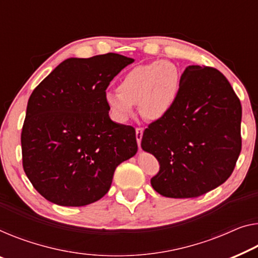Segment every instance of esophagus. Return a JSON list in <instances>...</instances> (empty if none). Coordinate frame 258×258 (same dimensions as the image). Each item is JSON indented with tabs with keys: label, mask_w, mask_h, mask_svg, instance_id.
<instances>
[{
	"label": "esophagus",
	"mask_w": 258,
	"mask_h": 258,
	"mask_svg": "<svg viewBox=\"0 0 258 258\" xmlns=\"http://www.w3.org/2000/svg\"><path fill=\"white\" fill-rule=\"evenodd\" d=\"M142 136H144V130H142L141 127L136 128V138H137V142H138V146H139V148H140Z\"/></svg>",
	"instance_id": "obj_1"
}]
</instances>
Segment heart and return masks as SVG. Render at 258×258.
<instances>
[{
	"label": "heart",
	"instance_id": "1",
	"mask_svg": "<svg viewBox=\"0 0 258 258\" xmlns=\"http://www.w3.org/2000/svg\"><path fill=\"white\" fill-rule=\"evenodd\" d=\"M180 74L170 61H153L140 64L126 73L118 91H107L105 104L111 116L125 122L139 103L140 113L149 120L167 116L178 97Z\"/></svg>",
	"mask_w": 258,
	"mask_h": 258
}]
</instances>
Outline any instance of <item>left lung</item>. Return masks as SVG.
I'll return each instance as SVG.
<instances>
[{
	"instance_id": "obj_1",
	"label": "left lung",
	"mask_w": 258,
	"mask_h": 258,
	"mask_svg": "<svg viewBox=\"0 0 258 258\" xmlns=\"http://www.w3.org/2000/svg\"><path fill=\"white\" fill-rule=\"evenodd\" d=\"M240 99L215 68L189 66L167 116L145 130L141 148L160 163L153 189L169 198H195L232 175L241 152Z\"/></svg>"
}]
</instances>
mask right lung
Masks as SVG:
<instances>
[{"label": "right lung", "instance_id": "add662e5", "mask_svg": "<svg viewBox=\"0 0 258 258\" xmlns=\"http://www.w3.org/2000/svg\"><path fill=\"white\" fill-rule=\"evenodd\" d=\"M134 59L69 57L31 94L22 131L23 168L61 206H86L109 191L116 168L138 152L136 130L111 120L105 90Z\"/></svg>", "mask_w": 258, "mask_h": 258}]
</instances>
